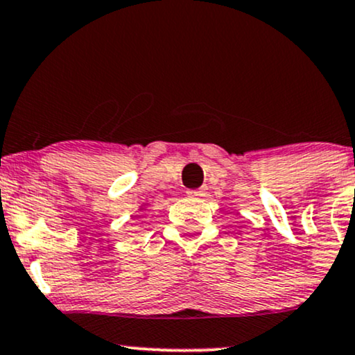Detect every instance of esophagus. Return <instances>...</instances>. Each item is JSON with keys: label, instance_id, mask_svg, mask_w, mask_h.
Instances as JSON below:
<instances>
[{"label": "esophagus", "instance_id": "esophagus-1", "mask_svg": "<svg viewBox=\"0 0 355 355\" xmlns=\"http://www.w3.org/2000/svg\"><path fill=\"white\" fill-rule=\"evenodd\" d=\"M207 189H196V190H189L187 193H189V196H193V198H200V196H203L207 191H205Z\"/></svg>", "mask_w": 355, "mask_h": 355}]
</instances>
